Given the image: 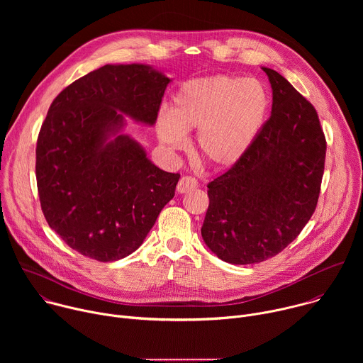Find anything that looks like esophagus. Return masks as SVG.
I'll return each mask as SVG.
<instances>
[{
  "mask_svg": "<svg viewBox=\"0 0 363 363\" xmlns=\"http://www.w3.org/2000/svg\"><path fill=\"white\" fill-rule=\"evenodd\" d=\"M198 186V182L195 178L192 177H182L177 185V191L179 194H185V192H189L192 189H195Z\"/></svg>",
  "mask_w": 363,
  "mask_h": 363,
  "instance_id": "1",
  "label": "esophagus"
}]
</instances>
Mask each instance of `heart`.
<instances>
[{"label":"heart","instance_id":"1","mask_svg":"<svg viewBox=\"0 0 363 363\" xmlns=\"http://www.w3.org/2000/svg\"><path fill=\"white\" fill-rule=\"evenodd\" d=\"M270 112V94L255 79L214 74L184 82L171 112H162L157 135L162 145L179 150L188 132L198 130L199 157L216 168L235 165L260 135Z\"/></svg>","mask_w":363,"mask_h":363}]
</instances>
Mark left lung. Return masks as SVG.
<instances>
[{"label":"left lung","instance_id":"left-lung-1","mask_svg":"<svg viewBox=\"0 0 363 363\" xmlns=\"http://www.w3.org/2000/svg\"><path fill=\"white\" fill-rule=\"evenodd\" d=\"M272 116L244 158L208 184L201 235L230 264L262 263L284 250L313 216L326 140L318 113L280 73L262 67Z\"/></svg>","mask_w":363,"mask_h":363}]
</instances>
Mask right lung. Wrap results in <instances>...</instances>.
I'll use <instances>...</instances> for the list:
<instances>
[{
    "instance_id": "obj_1",
    "label": "right lung",
    "mask_w": 363,
    "mask_h": 363,
    "mask_svg": "<svg viewBox=\"0 0 363 363\" xmlns=\"http://www.w3.org/2000/svg\"><path fill=\"white\" fill-rule=\"evenodd\" d=\"M172 80L149 65H106L51 103L35 149L41 210L77 252L115 262L138 250L179 174L160 169L123 133L126 118L153 126Z\"/></svg>"
}]
</instances>
